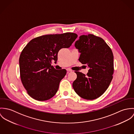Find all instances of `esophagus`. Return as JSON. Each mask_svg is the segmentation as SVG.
I'll use <instances>...</instances> for the list:
<instances>
[{
    "label": "esophagus",
    "mask_w": 134,
    "mask_h": 134,
    "mask_svg": "<svg viewBox=\"0 0 134 134\" xmlns=\"http://www.w3.org/2000/svg\"><path fill=\"white\" fill-rule=\"evenodd\" d=\"M67 71H68V72H71V71H72V70H71V69H69V68H68V69H67Z\"/></svg>",
    "instance_id": "obj_1"
}]
</instances>
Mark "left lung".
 Returning <instances> with one entry per match:
<instances>
[{"label":"left lung","instance_id":"1","mask_svg":"<svg viewBox=\"0 0 134 134\" xmlns=\"http://www.w3.org/2000/svg\"><path fill=\"white\" fill-rule=\"evenodd\" d=\"M74 46L81 54L79 60L89 70L87 75L75 71L77 77L72 87L82 98L96 99L104 93L113 79L112 51L102 38L93 34L81 35Z\"/></svg>","mask_w":134,"mask_h":134}]
</instances>
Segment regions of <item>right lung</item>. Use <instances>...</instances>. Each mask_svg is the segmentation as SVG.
<instances>
[{
    "instance_id": "1",
    "label": "right lung",
    "mask_w": 134,
    "mask_h": 134,
    "mask_svg": "<svg viewBox=\"0 0 134 134\" xmlns=\"http://www.w3.org/2000/svg\"><path fill=\"white\" fill-rule=\"evenodd\" d=\"M77 37L74 33L45 35L32 40L24 48L19 60L20 79L31 97L43 101L55 94L67 71L55 69L52 61L57 62L60 49L69 48Z\"/></svg>"
}]
</instances>
